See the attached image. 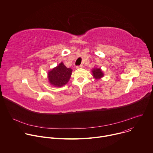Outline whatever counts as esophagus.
Instances as JSON below:
<instances>
[{"label": "esophagus", "instance_id": "obj_1", "mask_svg": "<svg viewBox=\"0 0 153 153\" xmlns=\"http://www.w3.org/2000/svg\"><path fill=\"white\" fill-rule=\"evenodd\" d=\"M83 65H77V66L76 67V68L77 69H79V68H83Z\"/></svg>", "mask_w": 153, "mask_h": 153}]
</instances>
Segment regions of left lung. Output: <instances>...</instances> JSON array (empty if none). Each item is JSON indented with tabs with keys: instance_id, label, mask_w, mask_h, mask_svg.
Masks as SVG:
<instances>
[{
	"instance_id": "obj_1",
	"label": "left lung",
	"mask_w": 153,
	"mask_h": 153,
	"mask_svg": "<svg viewBox=\"0 0 153 153\" xmlns=\"http://www.w3.org/2000/svg\"><path fill=\"white\" fill-rule=\"evenodd\" d=\"M93 75L96 79H100L103 77V74L100 68H94L92 70Z\"/></svg>"
}]
</instances>
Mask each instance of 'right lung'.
I'll list each match as a JSON object with an SVG mask.
<instances>
[{"label":"right lung","mask_w":153,"mask_h":153,"mask_svg":"<svg viewBox=\"0 0 153 153\" xmlns=\"http://www.w3.org/2000/svg\"><path fill=\"white\" fill-rule=\"evenodd\" d=\"M72 73L71 68H67L61 62L58 66L48 73V79L51 84L55 86H62L70 80Z\"/></svg>","instance_id":"right-lung-1"}]
</instances>
